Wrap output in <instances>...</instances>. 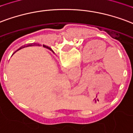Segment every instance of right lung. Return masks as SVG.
Here are the masks:
<instances>
[{"label": "right lung", "mask_w": 133, "mask_h": 133, "mask_svg": "<svg viewBox=\"0 0 133 133\" xmlns=\"http://www.w3.org/2000/svg\"><path fill=\"white\" fill-rule=\"evenodd\" d=\"M44 46L46 47V48H47V49H50V48H49V47H48V46ZM21 49V48H20V49Z\"/></svg>", "instance_id": "1"}]
</instances>
